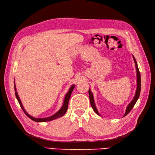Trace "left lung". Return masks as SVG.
<instances>
[{
  "instance_id": "8db88e82",
  "label": "left lung",
  "mask_w": 155,
  "mask_h": 155,
  "mask_svg": "<svg viewBox=\"0 0 155 155\" xmlns=\"http://www.w3.org/2000/svg\"><path fill=\"white\" fill-rule=\"evenodd\" d=\"M133 59H134V63H135V67H136V71H137V90H136V92H135V95L133 97V100L131 101L129 104L127 105V107L126 108V110H125V113L124 116H125L127 114H128L129 113V112L132 110V109L133 108V107L134 106L135 104L137 103L138 99L139 98V96H140V90H141V76H140V71H139V69H138V64H137V61H136L133 55ZM88 94H89V98H90V102H91V105L92 107V109L94 110V111L97 114L100 116V113L98 112V110L97 109V108L96 107V105H95V103H94V96H93V94L92 93L91 91V89H89L88 91Z\"/></svg>"
}]
</instances>
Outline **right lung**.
Returning a JSON list of instances; mask_svg holds the SVG:
<instances>
[{
    "label": "right lung",
    "instance_id": "1",
    "mask_svg": "<svg viewBox=\"0 0 155 155\" xmlns=\"http://www.w3.org/2000/svg\"><path fill=\"white\" fill-rule=\"evenodd\" d=\"M75 87V85H72L71 87H70V88H69V91H68V92L67 93V94L65 95V97L64 98V101H63V104L61 107V108L56 112V113H55L54 115L51 116H49V117H47V118H35V117H33L31 116H30L28 112L26 111V110L25 109L24 107H23L22 104V102L20 100L19 98V96H18V94H17V89H16V86H15V82H14V88H15V96H16V97L18 101V103H19L20 104V106L22 108V109L23 110V111H24L25 113L26 114V115L28 117V118H30L31 120H32L33 121H36V122H46V121H51V120H55L57 118H60V117H62L63 115H64V114L66 113V112L68 109V101H69V100H70V96H71V94L73 91V89Z\"/></svg>",
    "mask_w": 155,
    "mask_h": 155
}]
</instances>
